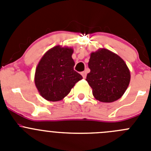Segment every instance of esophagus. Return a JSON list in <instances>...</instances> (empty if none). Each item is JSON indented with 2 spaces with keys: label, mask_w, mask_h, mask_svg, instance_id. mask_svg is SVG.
Returning <instances> with one entry per match:
<instances>
[{
  "label": "esophagus",
  "mask_w": 151,
  "mask_h": 151,
  "mask_svg": "<svg viewBox=\"0 0 151 151\" xmlns=\"http://www.w3.org/2000/svg\"><path fill=\"white\" fill-rule=\"evenodd\" d=\"M81 74H82V77H83L84 78H86V76H87V71L85 70V71L82 72V73H81Z\"/></svg>",
  "instance_id": "obj_1"
}]
</instances>
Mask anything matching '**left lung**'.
<instances>
[{"label": "left lung", "mask_w": 151, "mask_h": 151, "mask_svg": "<svg viewBox=\"0 0 151 151\" xmlns=\"http://www.w3.org/2000/svg\"><path fill=\"white\" fill-rule=\"evenodd\" d=\"M86 81L96 99L110 103L119 99L130 82V72L123 60L109 50L102 48L91 53Z\"/></svg>", "instance_id": "obj_1"}]
</instances>
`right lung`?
I'll use <instances>...</instances> for the list:
<instances>
[{"label": "right lung", "mask_w": 151, "mask_h": 151, "mask_svg": "<svg viewBox=\"0 0 151 151\" xmlns=\"http://www.w3.org/2000/svg\"><path fill=\"white\" fill-rule=\"evenodd\" d=\"M73 50L56 46L45 53L36 68L35 83L40 94L50 101L62 100L82 79L74 70Z\"/></svg>", "instance_id": "1"}]
</instances>
